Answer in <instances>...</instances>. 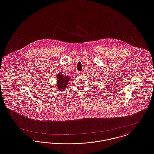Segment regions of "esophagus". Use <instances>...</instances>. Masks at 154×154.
I'll return each mask as SVG.
<instances>
[{"mask_svg":"<svg viewBox=\"0 0 154 154\" xmlns=\"http://www.w3.org/2000/svg\"><path fill=\"white\" fill-rule=\"evenodd\" d=\"M78 75H82V72H78Z\"/></svg>","mask_w":154,"mask_h":154,"instance_id":"esophagus-1","label":"esophagus"}]
</instances>
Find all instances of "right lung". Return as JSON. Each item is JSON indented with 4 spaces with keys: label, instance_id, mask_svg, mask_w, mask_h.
Segmentation results:
<instances>
[{
    "label": "right lung",
    "instance_id": "obj_1",
    "mask_svg": "<svg viewBox=\"0 0 154 154\" xmlns=\"http://www.w3.org/2000/svg\"><path fill=\"white\" fill-rule=\"evenodd\" d=\"M57 78L56 86L58 89H60L59 91H64V89L67 88L66 85L68 83V81L70 80L69 76L66 77L62 73H59L57 76Z\"/></svg>",
    "mask_w": 154,
    "mask_h": 154
}]
</instances>
